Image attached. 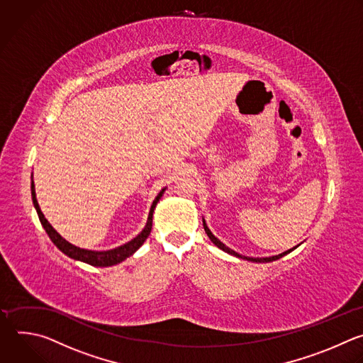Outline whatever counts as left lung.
Segmentation results:
<instances>
[{"label":"left lung","mask_w":363,"mask_h":363,"mask_svg":"<svg viewBox=\"0 0 363 363\" xmlns=\"http://www.w3.org/2000/svg\"><path fill=\"white\" fill-rule=\"evenodd\" d=\"M203 228H204V232L207 233L208 239L213 242V245H216L217 247L222 249L223 252H226V253H229V255H232V256H236V257H239V259H243V260H247V262H253V263H269V262L277 260V259H280V257L286 256L287 253L294 252L296 247H299V245H298V246H295V247H292V249H289V250H286V252H283V253H280V255H276V256H270V257H249V256H243V255H240V253H238V252L232 250V249H230V247H228L225 243H222L219 239H217V238H216V236H214V235L210 232V229L207 228V225H206L204 219H203Z\"/></svg>","instance_id":"1"}]
</instances>
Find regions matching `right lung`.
<instances>
[{"mask_svg": "<svg viewBox=\"0 0 363 363\" xmlns=\"http://www.w3.org/2000/svg\"><path fill=\"white\" fill-rule=\"evenodd\" d=\"M33 179V176H31ZM166 191V187L160 190V193L157 194V197L155 199L153 204H152V208H150V213H149V217H147V223L146 226H144V229L134 238L131 239L130 242L116 247V249H110V250H89V249H82L79 246H74L71 245L69 242H67L50 223L48 220L44 217L41 208H40V204L37 201V197H35V186H34V182L31 180V197H33V204L37 210V214L40 217V222L44 228V230L47 232V235L50 236L51 242L64 253L67 255L68 257L74 259V260H80V262H84L87 264H91V266H96V267H107V266H114V264H118L121 263L123 260H125L127 257H130L131 255H134L140 247L141 245L146 242V239L149 238L150 232H152V226H153V213H155V208H156V204L159 203V200L162 199V196L164 194Z\"/></svg>", "mask_w": 363, "mask_h": 363, "instance_id": "right-lung-1", "label": "right lung"}]
</instances>
